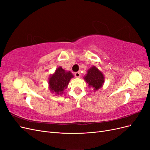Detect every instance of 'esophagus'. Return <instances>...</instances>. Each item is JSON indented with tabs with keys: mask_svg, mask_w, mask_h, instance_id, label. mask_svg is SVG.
I'll list each match as a JSON object with an SVG mask.
<instances>
[{
	"mask_svg": "<svg viewBox=\"0 0 150 150\" xmlns=\"http://www.w3.org/2000/svg\"><path fill=\"white\" fill-rule=\"evenodd\" d=\"M74 75H75V76L76 77V78H79V77L81 76V72L79 71V72H75Z\"/></svg>",
	"mask_w": 150,
	"mask_h": 150,
	"instance_id": "obj_1",
	"label": "esophagus"
}]
</instances>
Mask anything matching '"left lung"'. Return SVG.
<instances>
[{"label": "left lung", "instance_id": "obj_1", "mask_svg": "<svg viewBox=\"0 0 150 150\" xmlns=\"http://www.w3.org/2000/svg\"><path fill=\"white\" fill-rule=\"evenodd\" d=\"M84 79L86 83L89 84V86L94 88V91L101 88L104 81L102 72L99 71L95 66L90 68L88 71V74L85 76Z\"/></svg>", "mask_w": 150, "mask_h": 150}]
</instances>
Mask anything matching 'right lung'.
I'll use <instances>...</instances> for the list:
<instances>
[{
    "instance_id": "add662e5",
    "label": "right lung",
    "mask_w": 150,
    "mask_h": 150,
    "mask_svg": "<svg viewBox=\"0 0 150 150\" xmlns=\"http://www.w3.org/2000/svg\"><path fill=\"white\" fill-rule=\"evenodd\" d=\"M72 78H73V75L70 71L66 72L61 67H58L55 73L50 77L49 88L52 92L56 94H62Z\"/></svg>"
}]
</instances>
